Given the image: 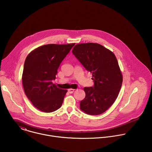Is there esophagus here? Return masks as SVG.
I'll return each mask as SVG.
<instances>
[{
	"instance_id": "obj_1",
	"label": "esophagus",
	"mask_w": 152,
	"mask_h": 152,
	"mask_svg": "<svg viewBox=\"0 0 152 152\" xmlns=\"http://www.w3.org/2000/svg\"><path fill=\"white\" fill-rule=\"evenodd\" d=\"M75 89H73V88H70V89H69L68 90V92L69 93H73L74 91H75Z\"/></svg>"
}]
</instances>
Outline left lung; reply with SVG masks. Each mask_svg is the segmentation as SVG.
<instances>
[{
  "instance_id": "obj_1",
  "label": "left lung",
  "mask_w": 152,
  "mask_h": 152,
  "mask_svg": "<svg viewBox=\"0 0 152 152\" xmlns=\"http://www.w3.org/2000/svg\"><path fill=\"white\" fill-rule=\"evenodd\" d=\"M72 52L86 70L93 75V87H85V97L80 108L90 115H99L110 108L117 99L123 75L114 53L94 42L76 45Z\"/></svg>"
}]
</instances>
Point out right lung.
<instances>
[{"label": "right lung", "instance_id": "1", "mask_svg": "<svg viewBox=\"0 0 152 152\" xmlns=\"http://www.w3.org/2000/svg\"><path fill=\"white\" fill-rule=\"evenodd\" d=\"M75 43L41 46L27 56L22 74L25 93L41 111L53 112L61 106L67 90L57 87L55 79L59 65Z\"/></svg>", "mask_w": 152, "mask_h": 152}]
</instances>
